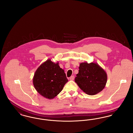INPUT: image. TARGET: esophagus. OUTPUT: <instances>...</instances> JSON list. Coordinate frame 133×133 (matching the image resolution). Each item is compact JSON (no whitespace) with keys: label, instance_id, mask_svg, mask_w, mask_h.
Wrapping results in <instances>:
<instances>
[{"label":"esophagus","instance_id":"1","mask_svg":"<svg viewBox=\"0 0 133 133\" xmlns=\"http://www.w3.org/2000/svg\"><path fill=\"white\" fill-rule=\"evenodd\" d=\"M74 79V76H71L70 77V80H73Z\"/></svg>","mask_w":133,"mask_h":133}]
</instances>
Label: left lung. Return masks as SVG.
<instances>
[{
    "label": "left lung",
    "instance_id": "1",
    "mask_svg": "<svg viewBox=\"0 0 133 133\" xmlns=\"http://www.w3.org/2000/svg\"><path fill=\"white\" fill-rule=\"evenodd\" d=\"M79 69L75 82L86 94L96 95L105 88L107 75L97 63L82 62L80 64Z\"/></svg>",
    "mask_w": 133,
    "mask_h": 133
}]
</instances>
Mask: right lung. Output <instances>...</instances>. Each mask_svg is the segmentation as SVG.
Segmentation results:
<instances>
[{"label": "right lung", "instance_id": "add662e5", "mask_svg": "<svg viewBox=\"0 0 133 133\" xmlns=\"http://www.w3.org/2000/svg\"><path fill=\"white\" fill-rule=\"evenodd\" d=\"M68 81L64 70L59 62L47 60L41 64L35 71L33 84L40 95L48 99H52L58 95Z\"/></svg>", "mask_w": 133, "mask_h": 133}]
</instances>
